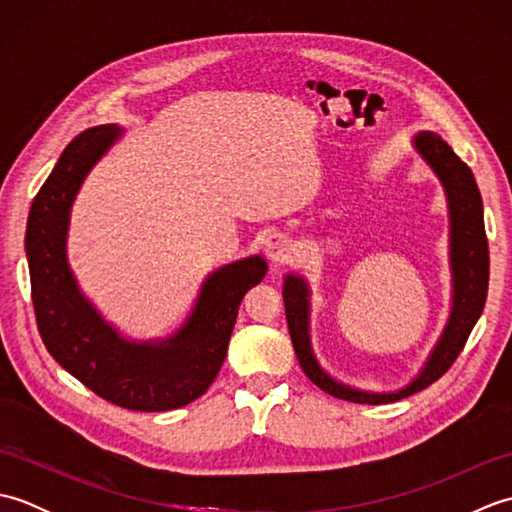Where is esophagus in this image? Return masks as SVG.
<instances>
[{"instance_id": "esophagus-1", "label": "esophagus", "mask_w": 512, "mask_h": 512, "mask_svg": "<svg viewBox=\"0 0 512 512\" xmlns=\"http://www.w3.org/2000/svg\"><path fill=\"white\" fill-rule=\"evenodd\" d=\"M264 255L268 257V262L273 264H284L292 255V242L281 233H270L264 239Z\"/></svg>"}]
</instances>
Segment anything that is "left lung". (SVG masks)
<instances>
[{
  "label": "left lung",
  "mask_w": 512,
  "mask_h": 512,
  "mask_svg": "<svg viewBox=\"0 0 512 512\" xmlns=\"http://www.w3.org/2000/svg\"><path fill=\"white\" fill-rule=\"evenodd\" d=\"M418 158L431 169L440 182L449 215V273L451 306L447 323L431 347L427 361L407 385L387 391L361 389L332 376L314 354L310 312L312 288L299 273L284 275V306L292 347L299 365L314 385L330 396L361 402V405H387L429 387L453 365L455 358L482 317L488 292V242L484 231V204L473 171L455 156L447 140L436 132H418L411 138Z\"/></svg>",
  "instance_id": "obj_1"
}]
</instances>
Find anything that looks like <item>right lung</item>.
<instances>
[{
  "instance_id": "add662e5",
  "label": "right lung",
  "mask_w": 512,
  "mask_h": 512,
  "mask_svg": "<svg viewBox=\"0 0 512 512\" xmlns=\"http://www.w3.org/2000/svg\"><path fill=\"white\" fill-rule=\"evenodd\" d=\"M121 138L118 125L85 129L63 149L39 189L26 224L32 303L50 356L94 394L134 411L178 409L211 387L239 303L268 266L262 255H250L211 270L189 314L167 336L129 339L107 321L74 277L68 235L85 178Z\"/></svg>"
}]
</instances>
